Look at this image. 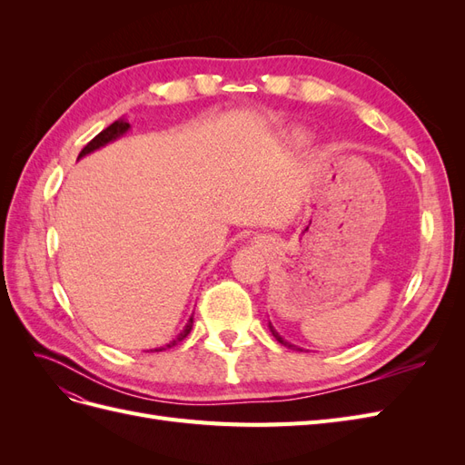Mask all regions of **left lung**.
I'll return each mask as SVG.
<instances>
[{"mask_svg": "<svg viewBox=\"0 0 465 465\" xmlns=\"http://www.w3.org/2000/svg\"><path fill=\"white\" fill-rule=\"evenodd\" d=\"M270 328H272V326H270ZM272 333H273V337H275V340H277V341H279V343H281V345H287V347H294V345H291V343H287V341H285V340H283V337H281V335H279V333H277V331H275V330H273V328H272Z\"/></svg>", "mask_w": 465, "mask_h": 465, "instance_id": "8db88e82", "label": "left lung"}]
</instances>
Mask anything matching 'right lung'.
I'll return each instance as SVG.
<instances>
[{"label": "right lung", "instance_id": "1", "mask_svg": "<svg viewBox=\"0 0 465 465\" xmlns=\"http://www.w3.org/2000/svg\"><path fill=\"white\" fill-rule=\"evenodd\" d=\"M128 128H130V124H128V122H124V120H116L114 124H110L108 128H104L101 134L94 135V137L91 139V142H89L85 147H83V151L79 153V159H81V157H85L87 153H91V151H94V149H98V147H103V145H106V143H110V142H114L116 137H120L122 134L128 132ZM192 323H193V318H190V322L186 323V328L180 331V335L176 337V340H173L171 343L164 345V347L153 349V351H164V349H168V347H173V345L180 343V341L184 340V337L190 333V330H192Z\"/></svg>", "mask_w": 465, "mask_h": 465}]
</instances>
